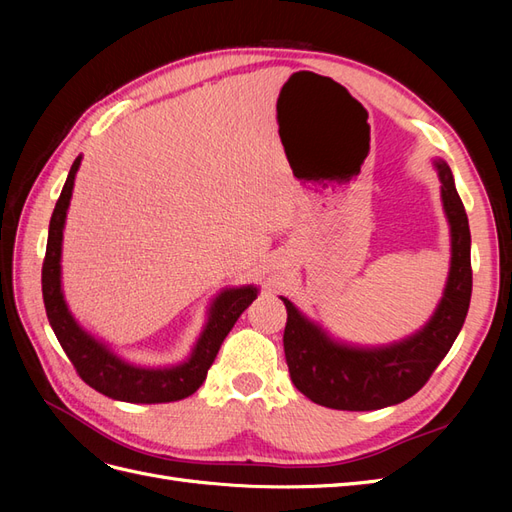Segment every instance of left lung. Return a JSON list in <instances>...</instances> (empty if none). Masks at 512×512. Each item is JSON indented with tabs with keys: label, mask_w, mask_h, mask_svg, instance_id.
Listing matches in <instances>:
<instances>
[{
	"label": "left lung",
	"mask_w": 512,
	"mask_h": 512,
	"mask_svg": "<svg viewBox=\"0 0 512 512\" xmlns=\"http://www.w3.org/2000/svg\"><path fill=\"white\" fill-rule=\"evenodd\" d=\"M433 166L451 226V269L436 312L423 329L389 346H350L333 339L282 297L288 312L284 352L290 380L318 406L365 412L401 404L423 389L463 327L472 297L468 215L451 168L444 160H433Z\"/></svg>",
	"instance_id": "left-lung-1"
}]
</instances>
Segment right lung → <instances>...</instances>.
Listing matches in <instances>:
<instances>
[{
  "mask_svg": "<svg viewBox=\"0 0 512 512\" xmlns=\"http://www.w3.org/2000/svg\"><path fill=\"white\" fill-rule=\"evenodd\" d=\"M81 160V156L74 160L49 224V241H46L42 265V297L51 329L72 361L76 374L91 389L106 397L128 401V404H166V401L190 397L205 382L222 342L235 327L237 318L245 312V307L258 297V288L252 284L224 288L211 301L203 333L198 335L192 354L183 363L170 367H143L123 361L76 322L64 299V290H61V243H64L66 215Z\"/></svg>",
  "mask_w": 512,
  "mask_h": 512,
  "instance_id": "right-lung-1",
  "label": "right lung"
}]
</instances>
